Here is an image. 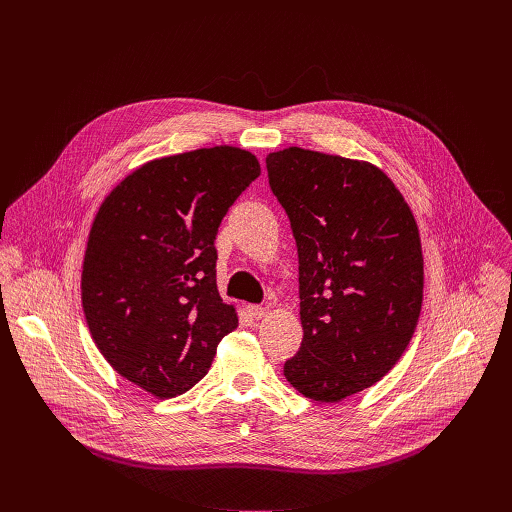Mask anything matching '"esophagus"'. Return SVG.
<instances>
[{"mask_svg":"<svg viewBox=\"0 0 512 512\" xmlns=\"http://www.w3.org/2000/svg\"><path fill=\"white\" fill-rule=\"evenodd\" d=\"M247 312H249V316H251V318L261 320V318L265 316V312H267V310H265V308H261V306H255V304H253V306H249V308H247Z\"/></svg>","mask_w":512,"mask_h":512,"instance_id":"esophagus-1","label":"esophagus"}]
</instances>
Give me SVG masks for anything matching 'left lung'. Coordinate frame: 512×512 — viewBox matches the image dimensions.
Instances as JSON below:
<instances>
[{"instance_id": "8db88e82", "label": "left lung", "mask_w": 512, "mask_h": 512, "mask_svg": "<svg viewBox=\"0 0 512 512\" xmlns=\"http://www.w3.org/2000/svg\"><path fill=\"white\" fill-rule=\"evenodd\" d=\"M300 257V350L283 375L334 403L381 381L421 312L423 255L395 184L367 162L287 148L265 158Z\"/></svg>"}]
</instances>
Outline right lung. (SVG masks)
<instances>
[{
	"instance_id": "add662e5",
	"label": "right lung",
	"mask_w": 512,
	"mask_h": 512,
	"mask_svg": "<svg viewBox=\"0 0 512 512\" xmlns=\"http://www.w3.org/2000/svg\"><path fill=\"white\" fill-rule=\"evenodd\" d=\"M259 174L231 145L154 160L95 216L81 279L91 336L121 377L160 399L192 389L239 324L218 296L214 239Z\"/></svg>"
}]
</instances>
